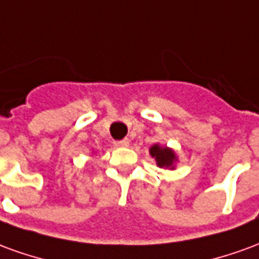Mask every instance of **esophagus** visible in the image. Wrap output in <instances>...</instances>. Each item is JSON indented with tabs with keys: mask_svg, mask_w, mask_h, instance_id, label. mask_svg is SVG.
Here are the masks:
<instances>
[{
	"mask_svg": "<svg viewBox=\"0 0 259 259\" xmlns=\"http://www.w3.org/2000/svg\"><path fill=\"white\" fill-rule=\"evenodd\" d=\"M113 146L115 147H127L129 146V140H127V139H123V140L113 141Z\"/></svg>",
	"mask_w": 259,
	"mask_h": 259,
	"instance_id": "obj_1",
	"label": "esophagus"
}]
</instances>
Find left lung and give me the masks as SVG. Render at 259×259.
Returning a JSON list of instances; mask_svg holds the SVG:
<instances>
[{
  "instance_id": "left-lung-1",
  "label": "left lung",
  "mask_w": 259,
  "mask_h": 259,
  "mask_svg": "<svg viewBox=\"0 0 259 259\" xmlns=\"http://www.w3.org/2000/svg\"><path fill=\"white\" fill-rule=\"evenodd\" d=\"M150 154H151L152 157L157 159L158 166H161V168H172L174 166V161L176 159L175 158V154L172 150H169V148H163V147L159 146H152L150 148Z\"/></svg>"
}]
</instances>
